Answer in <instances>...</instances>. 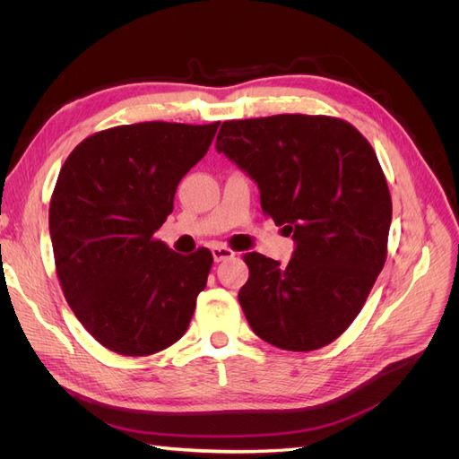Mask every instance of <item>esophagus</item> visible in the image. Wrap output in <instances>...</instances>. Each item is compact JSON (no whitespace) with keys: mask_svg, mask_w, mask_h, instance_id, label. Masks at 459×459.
I'll list each match as a JSON object with an SVG mask.
<instances>
[{"mask_svg":"<svg viewBox=\"0 0 459 459\" xmlns=\"http://www.w3.org/2000/svg\"><path fill=\"white\" fill-rule=\"evenodd\" d=\"M233 256H235V253L231 251V248H228V247H221V245L212 247V258H214V262H224V260L233 258Z\"/></svg>","mask_w":459,"mask_h":459,"instance_id":"34e87169","label":"esophagus"}]
</instances>
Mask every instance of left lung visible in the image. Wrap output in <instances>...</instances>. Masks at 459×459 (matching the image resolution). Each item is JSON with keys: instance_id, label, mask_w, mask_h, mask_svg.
Returning a JSON list of instances; mask_svg holds the SVG:
<instances>
[{"instance_id": "1", "label": "left lung", "mask_w": 459, "mask_h": 459, "mask_svg": "<svg viewBox=\"0 0 459 459\" xmlns=\"http://www.w3.org/2000/svg\"><path fill=\"white\" fill-rule=\"evenodd\" d=\"M216 151L255 179L262 211L295 241L285 266L245 255L248 325L277 349H322L354 322L385 266L393 203L377 155L349 122L308 115L228 120Z\"/></svg>"}]
</instances>
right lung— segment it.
<instances>
[{"label":"right lung","mask_w":459,"mask_h":459,"mask_svg":"<svg viewBox=\"0 0 459 459\" xmlns=\"http://www.w3.org/2000/svg\"><path fill=\"white\" fill-rule=\"evenodd\" d=\"M220 122H140L90 135L59 172L49 204L55 268L90 335L122 356L169 349L187 331L212 266L152 239L176 187L211 147Z\"/></svg>","instance_id":"add662e5"}]
</instances>
